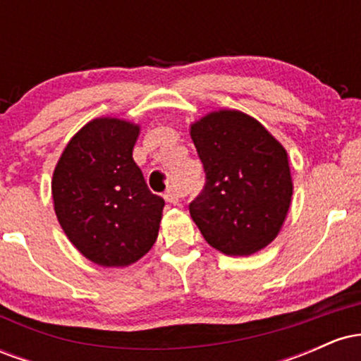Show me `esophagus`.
Listing matches in <instances>:
<instances>
[{"label":"esophagus","instance_id":"1","mask_svg":"<svg viewBox=\"0 0 361 361\" xmlns=\"http://www.w3.org/2000/svg\"><path fill=\"white\" fill-rule=\"evenodd\" d=\"M180 198H181V192L178 188H175V186H171V188H168V192L164 193V200L168 202V204H180Z\"/></svg>","mask_w":361,"mask_h":361}]
</instances>
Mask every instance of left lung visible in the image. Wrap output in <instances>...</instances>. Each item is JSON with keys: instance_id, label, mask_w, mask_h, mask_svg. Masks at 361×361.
I'll list each match as a JSON object with an SVG mask.
<instances>
[{"instance_id": "left-lung-1", "label": "left lung", "mask_w": 361, "mask_h": 361, "mask_svg": "<svg viewBox=\"0 0 361 361\" xmlns=\"http://www.w3.org/2000/svg\"><path fill=\"white\" fill-rule=\"evenodd\" d=\"M205 186L190 215L210 246L250 256L280 233L292 202L287 151L256 118L219 110L192 123Z\"/></svg>"}]
</instances>
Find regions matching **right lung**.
<instances>
[{
    "instance_id": "1",
    "label": "right lung",
    "mask_w": 361,
    "mask_h": 361,
    "mask_svg": "<svg viewBox=\"0 0 361 361\" xmlns=\"http://www.w3.org/2000/svg\"><path fill=\"white\" fill-rule=\"evenodd\" d=\"M140 127L102 117L69 140L52 176L57 221L85 258L128 267L156 243L164 200L151 193L132 151Z\"/></svg>"
}]
</instances>
